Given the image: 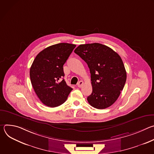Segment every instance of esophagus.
Instances as JSON below:
<instances>
[{"label":"esophagus","instance_id":"esophagus-1","mask_svg":"<svg viewBox=\"0 0 154 154\" xmlns=\"http://www.w3.org/2000/svg\"><path fill=\"white\" fill-rule=\"evenodd\" d=\"M83 85V81H79V83H77V86L79 87V88H80V87H82V86Z\"/></svg>","mask_w":154,"mask_h":154}]
</instances>
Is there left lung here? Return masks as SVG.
<instances>
[{
  "label": "left lung",
  "mask_w": 154,
  "mask_h": 154,
  "mask_svg": "<svg viewBox=\"0 0 154 154\" xmlns=\"http://www.w3.org/2000/svg\"><path fill=\"white\" fill-rule=\"evenodd\" d=\"M74 52L90 71L93 91L88 102L97 109L111 106L119 97L127 79L121 57L110 48L96 42L81 45Z\"/></svg>",
  "instance_id": "left-lung-1"
}]
</instances>
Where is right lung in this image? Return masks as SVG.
<instances>
[{
  "instance_id": "1",
  "label": "right lung",
  "mask_w": 154,
  "mask_h": 154,
  "mask_svg": "<svg viewBox=\"0 0 154 154\" xmlns=\"http://www.w3.org/2000/svg\"><path fill=\"white\" fill-rule=\"evenodd\" d=\"M76 45L59 43L40 52L30 69V77L35 93L45 105L56 107L66 100L72 90L63 77V65Z\"/></svg>"
}]
</instances>
